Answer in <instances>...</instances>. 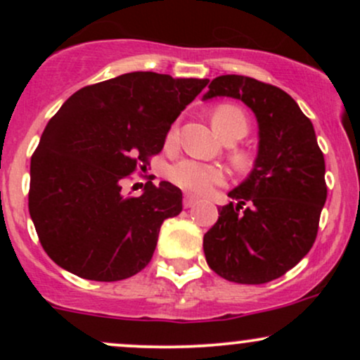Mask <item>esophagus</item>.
<instances>
[{
    "mask_svg": "<svg viewBox=\"0 0 360 360\" xmlns=\"http://www.w3.org/2000/svg\"><path fill=\"white\" fill-rule=\"evenodd\" d=\"M198 198L193 196V194H186L184 196V208H191L193 205H196Z\"/></svg>",
    "mask_w": 360,
    "mask_h": 360,
    "instance_id": "34e87169",
    "label": "esophagus"
}]
</instances>
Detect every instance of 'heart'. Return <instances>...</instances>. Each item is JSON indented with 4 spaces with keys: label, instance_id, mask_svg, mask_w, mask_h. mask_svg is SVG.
Instances as JSON below:
<instances>
[{
    "label": "heart",
    "instance_id": "b5f03b06",
    "mask_svg": "<svg viewBox=\"0 0 360 360\" xmlns=\"http://www.w3.org/2000/svg\"><path fill=\"white\" fill-rule=\"evenodd\" d=\"M214 130L223 140H238L249 131V118L240 106L232 103H223L214 108L212 115ZM177 139L176 127H172L167 134V143H174ZM169 177L179 188L191 193H205L213 184H220L223 172L220 167L208 166V164L196 162V160L184 159L174 164L169 171Z\"/></svg>",
    "mask_w": 360,
    "mask_h": 360
}]
</instances>
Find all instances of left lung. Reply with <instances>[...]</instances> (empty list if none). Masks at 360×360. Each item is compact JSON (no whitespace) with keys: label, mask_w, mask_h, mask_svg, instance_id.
I'll return each mask as SVG.
<instances>
[{"label":"left lung","mask_w":360,"mask_h":360,"mask_svg":"<svg viewBox=\"0 0 360 360\" xmlns=\"http://www.w3.org/2000/svg\"><path fill=\"white\" fill-rule=\"evenodd\" d=\"M242 100L259 123L254 169L205 233L206 262L223 279L264 284L284 276L315 243L326 201L325 159L313 123L286 91L254 77H214L203 100Z\"/></svg>","instance_id":"8db88e82"}]
</instances>
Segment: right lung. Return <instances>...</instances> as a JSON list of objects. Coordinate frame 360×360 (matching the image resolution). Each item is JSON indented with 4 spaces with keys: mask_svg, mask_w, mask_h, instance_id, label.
Segmentation results:
<instances>
[{
    "mask_svg": "<svg viewBox=\"0 0 360 360\" xmlns=\"http://www.w3.org/2000/svg\"><path fill=\"white\" fill-rule=\"evenodd\" d=\"M208 79L128 72L72 94L45 127L30 162L28 210L44 250L89 281L131 278L150 262L183 193L160 181L127 196L123 181L162 150L167 131Z\"/></svg>",
    "mask_w": 360,
    "mask_h": 360,
    "instance_id": "obj_1",
    "label": "right lung"
}]
</instances>
